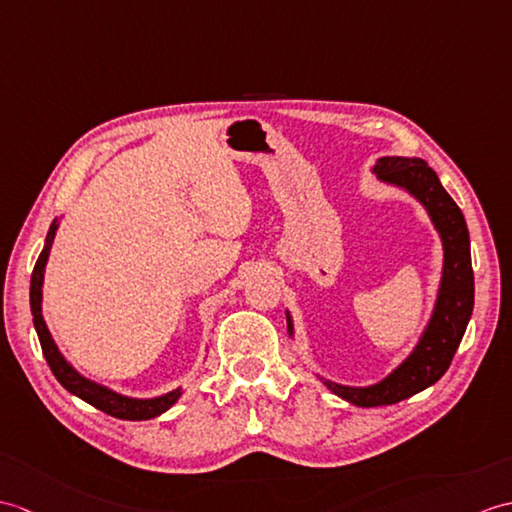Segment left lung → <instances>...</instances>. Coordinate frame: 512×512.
<instances>
[{
	"mask_svg": "<svg viewBox=\"0 0 512 512\" xmlns=\"http://www.w3.org/2000/svg\"><path fill=\"white\" fill-rule=\"evenodd\" d=\"M379 181L399 185L421 200L430 213L436 231L441 233L445 264L441 290L430 325L423 331L417 347L408 360L397 366L386 379L366 388H351L327 382L325 386L344 401L360 408L390 406L408 399L445 375L458 344L465 336L473 312V268L469 251V231L465 216L438 181L436 172L421 159L384 157L375 165ZM288 331L292 334V318L288 314Z\"/></svg>",
	"mask_w": 512,
	"mask_h": 512,
	"instance_id": "1",
	"label": "left lung"
}]
</instances>
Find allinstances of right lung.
I'll list each match as a JSON object with an SVG mask.
<instances>
[{
  "label": "right lung",
  "mask_w": 512,
  "mask_h": 512,
  "mask_svg": "<svg viewBox=\"0 0 512 512\" xmlns=\"http://www.w3.org/2000/svg\"><path fill=\"white\" fill-rule=\"evenodd\" d=\"M58 224L56 220L52 222L50 231H47L45 237V246L34 264L32 270V279H30V310H32V320H34V329H37V336L41 342V349L47 364H50L54 377L61 382L63 388H67L71 395L80 397L82 401L91 403L93 408H98L106 414H111L115 419H124V421H146V419H154L163 414L165 410H170L174 403L181 397V388H176L168 395L163 397H154V399H130V397H122L117 392L104 388L95 382H89L87 377H82L78 371L71 368V364H67V360L58 351V347L54 344L50 331H47V325L41 314V285H43V272H45V264L47 257H50V248L54 242Z\"/></svg>",
  "instance_id": "obj_1"
}]
</instances>
